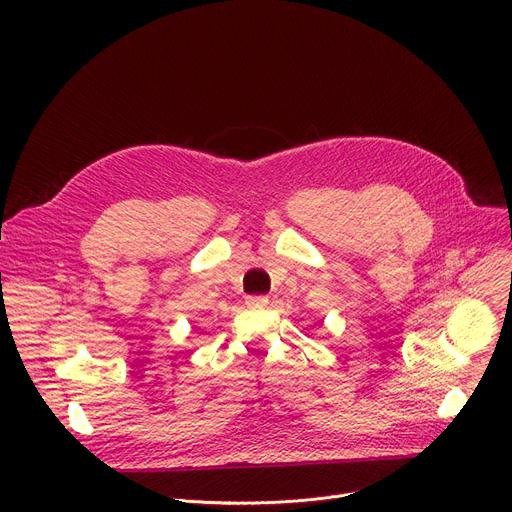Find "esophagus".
<instances>
[{"label": "esophagus", "mask_w": 512, "mask_h": 512, "mask_svg": "<svg viewBox=\"0 0 512 512\" xmlns=\"http://www.w3.org/2000/svg\"><path fill=\"white\" fill-rule=\"evenodd\" d=\"M267 301H270V299H267L265 294H251V297H247V299H245L247 307H265V305H267Z\"/></svg>", "instance_id": "1"}]
</instances>
